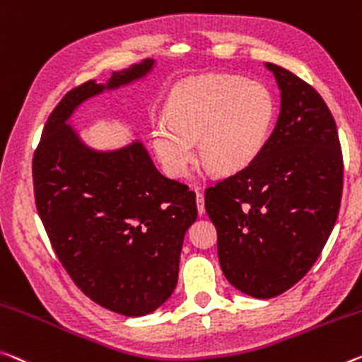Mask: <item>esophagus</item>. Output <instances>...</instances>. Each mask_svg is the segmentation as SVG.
<instances>
[{"label": "esophagus", "instance_id": "34e87169", "mask_svg": "<svg viewBox=\"0 0 362 362\" xmlns=\"http://www.w3.org/2000/svg\"><path fill=\"white\" fill-rule=\"evenodd\" d=\"M197 206H198V212L199 214H204L206 212V208H204V194L203 193H197Z\"/></svg>", "mask_w": 362, "mask_h": 362}]
</instances>
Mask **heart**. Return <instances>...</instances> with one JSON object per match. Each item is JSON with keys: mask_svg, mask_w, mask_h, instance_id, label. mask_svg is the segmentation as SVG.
<instances>
[{"mask_svg": "<svg viewBox=\"0 0 362 362\" xmlns=\"http://www.w3.org/2000/svg\"><path fill=\"white\" fill-rule=\"evenodd\" d=\"M277 119L272 91L261 82L209 74L177 85L168 117L153 124L151 143L172 177H185L197 154L204 168L237 174L261 156Z\"/></svg>", "mask_w": 362, "mask_h": 362, "instance_id": "obj_1", "label": "heart"}]
</instances>
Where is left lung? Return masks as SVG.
Listing matches in <instances>:
<instances>
[{
	"label": "left lung",
	"instance_id": "obj_1",
	"mask_svg": "<svg viewBox=\"0 0 362 362\" xmlns=\"http://www.w3.org/2000/svg\"><path fill=\"white\" fill-rule=\"evenodd\" d=\"M264 66L280 90L271 139L250 168L204 193L223 275L259 300L282 295L314 266L343 187L337 125L324 100L286 69Z\"/></svg>",
	"mask_w": 362,
	"mask_h": 362
}]
</instances>
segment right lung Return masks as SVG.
I'll use <instances>...</instances> for the list:
<instances>
[{"label":"right lung","mask_w":362,"mask_h":362,"mask_svg":"<svg viewBox=\"0 0 362 362\" xmlns=\"http://www.w3.org/2000/svg\"><path fill=\"white\" fill-rule=\"evenodd\" d=\"M154 67L148 57L69 91L32 164L38 216L61 264L90 300L129 317L156 311L175 290L197 197L154 168L141 140L100 150L69 120L85 101L145 80Z\"/></svg>","instance_id":"right-lung-1"}]
</instances>
